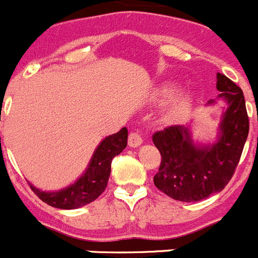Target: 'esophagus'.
<instances>
[{
    "instance_id": "esophagus-1",
    "label": "esophagus",
    "mask_w": 258,
    "mask_h": 258,
    "mask_svg": "<svg viewBox=\"0 0 258 258\" xmlns=\"http://www.w3.org/2000/svg\"><path fill=\"white\" fill-rule=\"evenodd\" d=\"M143 144V138H141L140 135L138 132H130L128 136V145L131 148H138Z\"/></svg>"
}]
</instances>
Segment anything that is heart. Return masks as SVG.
Wrapping results in <instances>:
<instances>
[{"label":"heart","mask_w":258,"mask_h":258,"mask_svg":"<svg viewBox=\"0 0 258 258\" xmlns=\"http://www.w3.org/2000/svg\"><path fill=\"white\" fill-rule=\"evenodd\" d=\"M190 105H191V96H190V94H187V92L180 94L178 96H176V99L172 101L171 106H169L168 112L164 114V119L169 122V123L177 122L187 112Z\"/></svg>","instance_id":"heart-1"}]
</instances>
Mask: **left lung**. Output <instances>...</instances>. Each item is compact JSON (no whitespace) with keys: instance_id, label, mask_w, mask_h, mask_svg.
I'll use <instances>...</instances> for the list:
<instances>
[{"instance_id":"obj_1","label":"left lung","mask_w":258,"mask_h":258,"mask_svg":"<svg viewBox=\"0 0 258 258\" xmlns=\"http://www.w3.org/2000/svg\"><path fill=\"white\" fill-rule=\"evenodd\" d=\"M217 97L226 101L220 132L213 144H196L189 127L171 126L153 135L162 155L154 185L180 202H198L219 192L231 180L239 163L248 131L247 109L240 87L217 73ZM215 100H210L212 105Z\"/></svg>"}]
</instances>
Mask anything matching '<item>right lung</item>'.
Masks as SVG:
<instances>
[{"label":"right lung","instance_id":"right-lung-1","mask_svg":"<svg viewBox=\"0 0 258 258\" xmlns=\"http://www.w3.org/2000/svg\"><path fill=\"white\" fill-rule=\"evenodd\" d=\"M126 127L104 139L95 150L89 167L74 184L57 191H42L29 182V186L41 201L60 210H76L100 197L108 185L112 159L127 146Z\"/></svg>","mask_w":258,"mask_h":258}]
</instances>
